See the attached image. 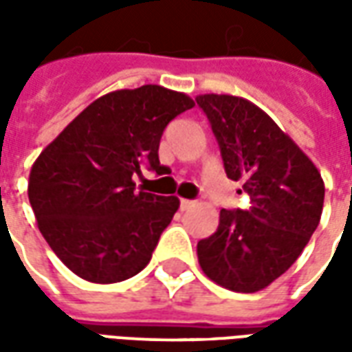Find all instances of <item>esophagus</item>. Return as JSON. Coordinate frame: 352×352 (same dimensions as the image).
Wrapping results in <instances>:
<instances>
[{
    "label": "esophagus",
    "instance_id": "esophagus-1",
    "mask_svg": "<svg viewBox=\"0 0 352 352\" xmlns=\"http://www.w3.org/2000/svg\"><path fill=\"white\" fill-rule=\"evenodd\" d=\"M193 206V201H188V199H180V208L182 210H188Z\"/></svg>",
    "mask_w": 352,
    "mask_h": 352
}]
</instances>
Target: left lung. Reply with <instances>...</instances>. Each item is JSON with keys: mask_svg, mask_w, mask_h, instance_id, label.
Here are the masks:
<instances>
[{"mask_svg": "<svg viewBox=\"0 0 352 352\" xmlns=\"http://www.w3.org/2000/svg\"><path fill=\"white\" fill-rule=\"evenodd\" d=\"M195 100L220 144L228 178L243 182L250 195L246 210L223 208L216 233L199 241V265L228 290L260 292L290 269L315 233L322 216V176L250 100L214 92Z\"/></svg>", "mask_w": 352, "mask_h": 352, "instance_id": "left-lung-1", "label": "left lung"}]
</instances>
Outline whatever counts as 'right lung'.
I'll return each mask as SVG.
<instances>
[{"instance_id": "obj_1", "label": "right lung", "mask_w": 352, "mask_h": 352, "mask_svg": "<svg viewBox=\"0 0 352 352\" xmlns=\"http://www.w3.org/2000/svg\"><path fill=\"white\" fill-rule=\"evenodd\" d=\"M193 106L188 94L161 85L108 92L39 153L30 170V204L72 273L111 284L148 265L180 199L134 191L132 178L142 164L161 168L163 131Z\"/></svg>"}]
</instances>
